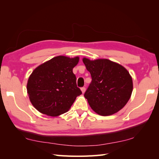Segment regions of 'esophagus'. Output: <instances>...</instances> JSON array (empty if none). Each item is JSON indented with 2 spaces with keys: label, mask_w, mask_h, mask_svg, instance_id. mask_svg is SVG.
I'll return each instance as SVG.
<instances>
[{
  "label": "esophagus",
  "mask_w": 159,
  "mask_h": 159,
  "mask_svg": "<svg viewBox=\"0 0 159 159\" xmlns=\"http://www.w3.org/2000/svg\"><path fill=\"white\" fill-rule=\"evenodd\" d=\"M81 89V91H82V92H83V93H85V90H86V88H85V87H81V89Z\"/></svg>",
  "instance_id": "esophagus-1"
}]
</instances>
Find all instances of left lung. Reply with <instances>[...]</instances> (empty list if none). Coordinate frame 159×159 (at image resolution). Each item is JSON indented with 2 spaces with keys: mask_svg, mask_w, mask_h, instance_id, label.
<instances>
[{
  "mask_svg": "<svg viewBox=\"0 0 159 159\" xmlns=\"http://www.w3.org/2000/svg\"><path fill=\"white\" fill-rule=\"evenodd\" d=\"M83 61L92 76L84 94L91 108L102 116L117 113L126 105L133 92L129 72L120 64L109 59Z\"/></svg>",
  "mask_w": 159,
  "mask_h": 159,
  "instance_id": "1",
  "label": "left lung"
}]
</instances>
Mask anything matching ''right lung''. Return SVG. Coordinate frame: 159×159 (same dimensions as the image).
Segmentation results:
<instances>
[{
	"instance_id": "right-lung-1",
	"label": "right lung",
	"mask_w": 159,
	"mask_h": 159,
	"mask_svg": "<svg viewBox=\"0 0 159 159\" xmlns=\"http://www.w3.org/2000/svg\"><path fill=\"white\" fill-rule=\"evenodd\" d=\"M79 58L58 56L35 68L29 76L27 93L40 113L57 116L67 112L82 92L72 72Z\"/></svg>"
}]
</instances>
